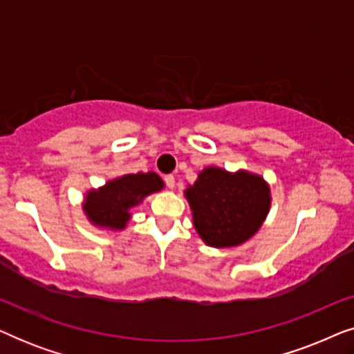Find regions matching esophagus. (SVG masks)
I'll use <instances>...</instances> for the list:
<instances>
[{
  "label": "esophagus",
  "instance_id": "obj_1",
  "mask_svg": "<svg viewBox=\"0 0 354 354\" xmlns=\"http://www.w3.org/2000/svg\"><path fill=\"white\" fill-rule=\"evenodd\" d=\"M164 183H166L167 188H174L176 187V178L171 174H167V176H164Z\"/></svg>",
  "mask_w": 354,
  "mask_h": 354
}]
</instances>
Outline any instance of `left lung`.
Instances as JSON below:
<instances>
[{"label": "left lung", "mask_w": 354, "mask_h": 354, "mask_svg": "<svg viewBox=\"0 0 354 354\" xmlns=\"http://www.w3.org/2000/svg\"><path fill=\"white\" fill-rule=\"evenodd\" d=\"M193 224L216 248L243 243L256 234L269 211V188L258 176L207 167L185 192Z\"/></svg>", "instance_id": "1"}]
</instances>
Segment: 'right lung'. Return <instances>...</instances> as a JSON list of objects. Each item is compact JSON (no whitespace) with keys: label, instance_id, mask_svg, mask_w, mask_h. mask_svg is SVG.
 <instances>
[{"label":"right lung","instance_id":"add662e5","mask_svg":"<svg viewBox=\"0 0 354 354\" xmlns=\"http://www.w3.org/2000/svg\"><path fill=\"white\" fill-rule=\"evenodd\" d=\"M161 188L162 180L156 174H129L106 183V187L100 188L98 192H90L84 209L96 225L124 229L130 217V207Z\"/></svg>","mask_w":354,"mask_h":354}]
</instances>
